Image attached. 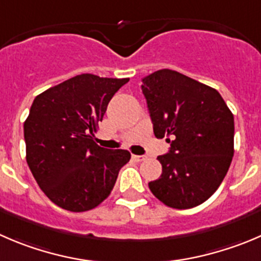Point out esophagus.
Wrapping results in <instances>:
<instances>
[{
  "label": "esophagus",
  "instance_id": "esophagus-1",
  "mask_svg": "<svg viewBox=\"0 0 261 261\" xmlns=\"http://www.w3.org/2000/svg\"><path fill=\"white\" fill-rule=\"evenodd\" d=\"M133 159H134V161H135V162H143V161H145L146 156H145V155H135V154H134Z\"/></svg>",
  "mask_w": 261,
  "mask_h": 261
}]
</instances>
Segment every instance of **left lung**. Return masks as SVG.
<instances>
[{
	"label": "left lung",
	"instance_id": "8db88e82",
	"mask_svg": "<svg viewBox=\"0 0 261 261\" xmlns=\"http://www.w3.org/2000/svg\"><path fill=\"white\" fill-rule=\"evenodd\" d=\"M154 135L166 136L162 174L149 182L156 199L174 209L208 200L226 177L233 156L234 120L218 92L173 70L143 79Z\"/></svg>",
	"mask_w": 261,
	"mask_h": 261
}]
</instances>
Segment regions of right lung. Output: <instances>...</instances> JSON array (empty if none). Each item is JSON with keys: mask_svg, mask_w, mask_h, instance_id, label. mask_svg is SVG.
Listing matches in <instances>:
<instances>
[{"mask_svg": "<svg viewBox=\"0 0 261 261\" xmlns=\"http://www.w3.org/2000/svg\"><path fill=\"white\" fill-rule=\"evenodd\" d=\"M130 79L82 74L37 95L24 122L27 162L42 191L70 212H87L110 196L120 169L130 161L123 149L94 141L115 93Z\"/></svg>", "mask_w": 261, "mask_h": 261, "instance_id": "add662e5", "label": "right lung"}]
</instances>
